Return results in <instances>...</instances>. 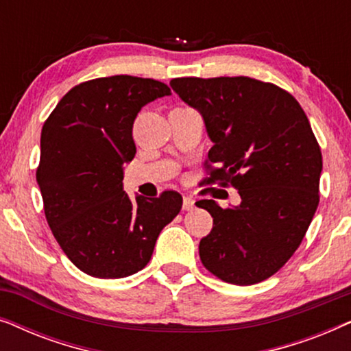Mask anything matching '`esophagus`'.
<instances>
[{
	"instance_id": "1",
	"label": "esophagus",
	"mask_w": 351,
	"mask_h": 351,
	"mask_svg": "<svg viewBox=\"0 0 351 351\" xmlns=\"http://www.w3.org/2000/svg\"><path fill=\"white\" fill-rule=\"evenodd\" d=\"M182 208H184V210H191L195 208V201L189 198V196H185L184 203H182Z\"/></svg>"
}]
</instances>
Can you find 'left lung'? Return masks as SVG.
<instances>
[{"mask_svg":"<svg viewBox=\"0 0 351 351\" xmlns=\"http://www.w3.org/2000/svg\"><path fill=\"white\" fill-rule=\"evenodd\" d=\"M171 86L203 114L214 142L208 184L241 196L237 208L198 203L214 220L199 241L201 262L230 285L267 280L300 246L319 203L323 156L308 118L287 90L249 76H190Z\"/></svg>","mask_w":351,"mask_h":351,"instance_id":"8db88e82","label":"left lung"}]
</instances>
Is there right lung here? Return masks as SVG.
<instances>
[{
    "label": "right lung",
    "mask_w": 351,
    "mask_h": 351,
    "mask_svg": "<svg viewBox=\"0 0 351 351\" xmlns=\"http://www.w3.org/2000/svg\"><path fill=\"white\" fill-rule=\"evenodd\" d=\"M152 78L114 75L71 88L43 124L36 169L45 215L65 256L90 276L114 280L150 262L182 196L129 199L123 165L136 155L132 124L143 105L169 95Z\"/></svg>",
    "instance_id": "add662e5"
}]
</instances>
